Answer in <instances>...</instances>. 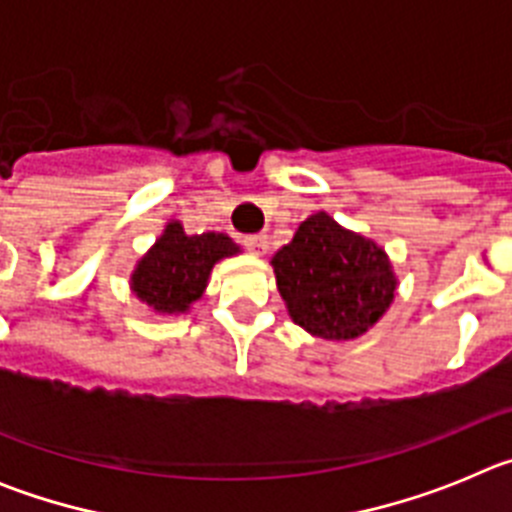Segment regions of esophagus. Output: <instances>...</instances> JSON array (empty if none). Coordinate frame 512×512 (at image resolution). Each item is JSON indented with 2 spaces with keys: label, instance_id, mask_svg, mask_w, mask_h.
<instances>
[{
  "label": "esophagus",
  "instance_id": "1",
  "mask_svg": "<svg viewBox=\"0 0 512 512\" xmlns=\"http://www.w3.org/2000/svg\"><path fill=\"white\" fill-rule=\"evenodd\" d=\"M243 243H246L248 251H253V253H256V256H264V253L269 251V235H264V233L248 235V238Z\"/></svg>",
  "mask_w": 512,
  "mask_h": 512
}]
</instances>
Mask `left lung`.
I'll list each match as a JSON object with an SVG mask.
<instances>
[{
    "label": "left lung",
    "instance_id": "obj_1",
    "mask_svg": "<svg viewBox=\"0 0 512 512\" xmlns=\"http://www.w3.org/2000/svg\"><path fill=\"white\" fill-rule=\"evenodd\" d=\"M271 266L292 323L323 341L364 336L390 310L400 284L377 241L323 210L302 220Z\"/></svg>",
    "mask_w": 512,
    "mask_h": 512
}]
</instances>
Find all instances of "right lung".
<instances>
[{"label": "right lung", "mask_w": 512, "mask_h": 512, "mask_svg": "<svg viewBox=\"0 0 512 512\" xmlns=\"http://www.w3.org/2000/svg\"><path fill=\"white\" fill-rule=\"evenodd\" d=\"M238 253L241 246L220 230L187 235L182 220H169L156 243L135 261L130 292L153 315H187L194 302L205 295L212 266Z\"/></svg>", "instance_id": "add662e5"}]
</instances>
